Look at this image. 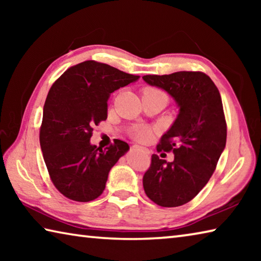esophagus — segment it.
Segmentation results:
<instances>
[{"instance_id":"34e87169","label":"esophagus","mask_w":261,"mask_h":261,"mask_svg":"<svg viewBox=\"0 0 261 261\" xmlns=\"http://www.w3.org/2000/svg\"><path fill=\"white\" fill-rule=\"evenodd\" d=\"M131 149H134V151H139V149H141V151H144V152L147 153V149L146 148L140 147V146H138V145H134V146L131 147Z\"/></svg>"}]
</instances>
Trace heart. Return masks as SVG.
<instances>
[{
    "mask_svg": "<svg viewBox=\"0 0 261 261\" xmlns=\"http://www.w3.org/2000/svg\"><path fill=\"white\" fill-rule=\"evenodd\" d=\"M147 91H156V90H152V88H149V90H146L145 92ZM134 137L139 141H148L152 138V131L147 129V127H138V129L135 130Z\"/></svg>",
    "mask_w": 261,
    "mask_h": 261,
    "instance_id": "b5f03b06",
    "label": "heart"
}]
</instances>
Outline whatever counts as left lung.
<instances>
[{"label": "left lung", "instance_id": "1", "mask_svg": "<svg viewBox=\"0 0 261 261\" xmlns=\"http://www.w3.org/2000/svg\"><path fill=\"white\" fill-rule=\"evenodd\" d=\"M143 79L166 91L178 107L177 117L156 147L173 152L174 161L153 154L143 178L145 193L159 206H182L208 182L226 147L222 100L213 81L199 71L147 74Z\"/></svg>", "mask_w": 261, "mask_h": 261}]
</instances>
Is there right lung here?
Instances as JSON below:
<instances>
[{"mask_svg":"<svg viewBox=\"0 0 261 261\" xmlns=\"http://www.w3.org/2000/svg\"><path fill=\"white\" fill-rule=\"evenodd\" d=\"M138 79L108 64L85 61L53 84L43 106L40 146L51 182L69 199H96L110 169L129 151L123 140L106 149L90 140L93 126L107 120L110 94Z\"/></svg>","mask_w":261,"mask_h":261,"instance_id":"add662e5","label":"right lung"}]
</instances>
